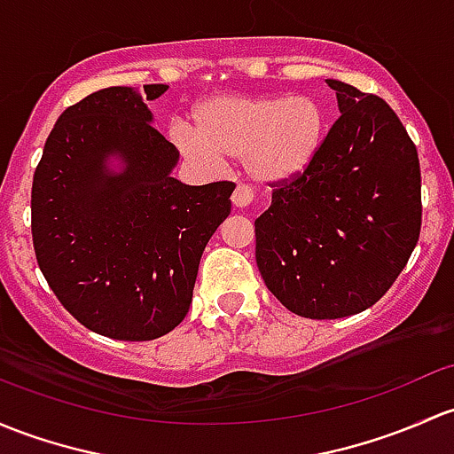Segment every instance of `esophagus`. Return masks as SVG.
I'll return each mask as SVG.
<instances>
[{
	"instance_id": "esophagus-1",
	"label": "esophagus",
	"mask_w": 454,
	"mask_h": 454,
	"mask_svg": "<svg viewBox=\"0 0 454 454\" xmlns=\"http://www.w3.org/2000/svg\"><path fill=\"white\" fill-rule=\"evenodd\" d=\"M252 200H254L252 189L246 187V184H237L235 193H232V204H235L237 208H247L252 204Z\"/></svg>"
}]
</instances>
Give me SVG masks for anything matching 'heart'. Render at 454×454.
Wrapping results in <instances>:
<instances>
[{"mask_svg": "<svg viewBox=\"0 0 454 454\" xmlns=\"http://www.w3.org/2000/svg\"><path fill=\"white\" fill-rule=\"evenodd\" d=\"M195 132L171 128L183 159L213 169L219 159H241L261 187H278L311 169L328 137V117L313 95H219L193 113Z\"/></svg>", "mask_w": 454, "mask_h": 454, "instance_id": "1", "label": "heart"}]
</instances>
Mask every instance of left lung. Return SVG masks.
Here are the masks:
<instances>
[{
  "instance_id": "8db88e82",
  "label": "left lung",
  "mask_w": 454,
  "mask_h": 454,
  "mask_svg": "<svg viewBox=\"0 0 454 454\" xmlns=\"http://www.w3.org/2000/svg\"><path fill=\"white\" fill-rule=\"evenodd\" d=\"M341 117L307 174L271 193L254 222L256 265L291 313L370 309L407 265L422 226L419 160L385 99L326 80Z\"/></svg>"
}]
</instances>
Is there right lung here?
<instances>
[{
	"instance_id": "1",
	"label": "right lung",
	"mask_w": 454,
	"mask_h": 454,
	"mask_svg": "<svg viewBox=\"0 0 454 454\" xmlns=\"http://www.w3.org/2000/svg\"><path fill=\"white\" fill-rule=\"evenodd\" d=\"M167 89L108 87L67 108L32 183L43 276L82 326L121 341L156 340L183 322L235 191L171 178L180 154L145 104Z\"/></svg>"
}]
</instances>
